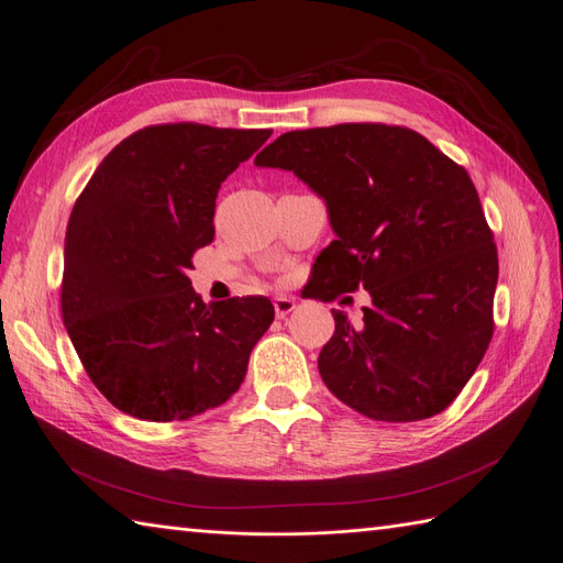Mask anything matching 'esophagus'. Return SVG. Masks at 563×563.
<instances>
[{
	"instance_id": "esophagus-1",
	"label": "esophagus",
	"mask_w": 563,
	"mask_h": 563,
	"mask_svg": "<svg viewBox=\"0 0 563 563\" xmlns=\"http://www.w3.org/2000/svg\"><path fill=\"white\" fill-rule=\"evenodd\" d=\"M294 310H296V300L294 298H286V296L275 298V314H277V319H284L286 314H291Z\"/></svg>"
}]
</instances>
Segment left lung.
Instances as JSON below:
<instances>
[{
  "mask_svg": "<svg viewBox=\"0 0 563 563\" xmlns=\"http://www.w3.org/2000/svg\"><path fill=\"white\" fill-rule=\"evenodd\" d=\"M258 166L323 197L335 240L302 298L366 288L362 323L331 310L321 380L366 418H432L460 395L493 338L498 249L467 172L406 126L335 124L282 133Z\"/></svg>",
  "mask_w": 563,
  "mask_h": 563,
  "instance_id": "8db88e82",
  "label": "left lung"
}]
</instances>
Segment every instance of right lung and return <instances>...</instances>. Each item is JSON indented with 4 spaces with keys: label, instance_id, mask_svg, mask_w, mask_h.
<instances>
[{
    "label": "right lung",
    "instance_id": "add662e5",
    "mask_svg": "<svg viewBox=\"0 0 563 563\" xmlns=\"http://www.w3.org/2000/svg\"><path fill=\"white\" fill-rule=\"evenodd\" d=\"M269 133L145 126L100 162L77 197L65 232L63 323L91 383L119 411L187 420L244 383L275 308L263 296L207 305L187 269L213 242L220 183Z\"/></svg>",
    "mask_w": 563,
    "mask_h": 563
}]
</instances>
